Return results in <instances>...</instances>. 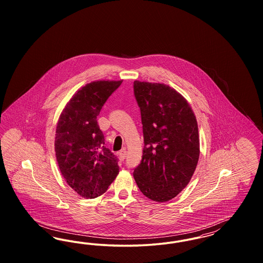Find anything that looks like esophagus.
I'll return each mask as SVG.
<instances>
[{
    "label": "esophagus",
    "mask_w": 263,
    "mask_h": 263,
    "mask_svg": "<svg viewBox=\"0 0 263 263\" xmlns=\"http://www.w3.org/2000/svg\"><path fill=\"white\" fill-rule=\"evenodd\" d=\"M126 156H127V151L124 149V150H121L119 152V157H120V159L123 161V160H125Z\"/></svg>",
    "instance_id": "esophagus-1"
}]
</instances>
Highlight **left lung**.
<instances>
[{"label": "left lung", "mask_w": 263, "mask_h": 263, "mask_svg": "<svg viewBox=\"0 0 263 263\" xmlns=\"http://www.w3.org/2000/svg\"><path fill=\"white\" fill-rule=\"evenodd\" d=\"M133 88L144 135L133 175L146 197L166 202L186 187L198 163L196 117L187 100L164 84L135 81Z\"/></svg>", "instance_id": "left-lung-1"}]
</instances>
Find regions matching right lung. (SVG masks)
<instances>
[{"label": "right lung", "mask_w": 263, "mask_h": 263, "mask_svg": "<svg viewBox=\"0 0 263 263\" xmlns=\"http://www.w3.org/2000/svg\"><path fill=\"white\" fill-rule=\"evenodd\" d=\"M122 81L91 82L79 89L59 117L56 159L63 177L84 198L103 194L119 173L118 159L104 145L98 115Z\"/></svg>", "instance_id": "right-lung-1"}]
</instances>
